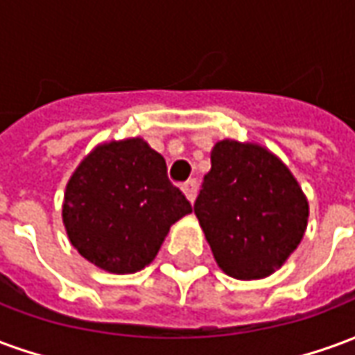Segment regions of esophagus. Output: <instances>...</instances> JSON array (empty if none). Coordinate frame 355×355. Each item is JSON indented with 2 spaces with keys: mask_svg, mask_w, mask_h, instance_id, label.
Segmentation results:
<instances>
[{
  "mask_svg": "<svg viewBox=\"0 0 355 355\" xmlns=\"http://www.w3.org/2000/svg\"><path fill=\"white\" fill-rule=\"evenodd\" d=\"M182 189H184L185 198L193 203V201H196V196H198V182H196V180H189V182H185V184L182 185Z\"/></svg>",
  "mask_w": 355,
  "mask_h": 355,
  "instance_id": "34e87169",
  "label": "esophagus"
}]
</instances>
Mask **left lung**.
I'll return each instance as SVG.
<instances>
[{"mask_svg": "<svg viewBox=\"0 0 355 355\" xmlns=\"http://www.w3.org/2000/svg\"><path fill=\"white\" fill-rule=\"evenodd\" d=\"M193 209L217 265L241 280L280 268L308 221V201L288 168L265 148L235 140L215 144Z\"/></svg>", "mask_w": 355, "mask_h": 355, "instance_id": "1", "label": "left lung"}]
</instances>
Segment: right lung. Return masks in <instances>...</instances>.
Returning <instances> with one entry per match:
<instances>
[{
	"mask_svg": "<svg viewBox=\"0 0 355 355\" xmlns=\"http://www.w3.org/2000/svg\"><path fill=\"white\" fill-rule=\"evenodd\" d=\"M191 203L168 178L166 159L140 138L98 146L64 191L62 223L92 265L126 275L142 270Z\"/></svg>",
	"mask_w": 355,
	"mask_h": 355,
	"instance_id": "add662e5",
	"label": "right lung"
}]
</instances>
